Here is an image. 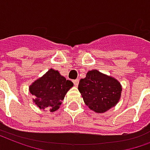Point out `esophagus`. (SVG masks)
<instances>
[{
	"label": "esophagus",
	"instance_id": "esophagus-1",
	"mask_svg": "<svg viewBox=\"0 0 150 150\" xmlns=\"http://www.w3.org/2000/svg\"><path fill=\"white\" fill-rule=\"evenodd\" d=\"M73 82H74V84L75 86H77L78 85V83H79V81L78 80H74V81H73Z\"/></svg>",
	"mask_w": 150,
	"mask_h": 150
}]
</instances>
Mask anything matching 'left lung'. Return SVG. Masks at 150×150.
Instances as JSON below:
<instances>
[{
  "label": "left lung",
  "mask_w": 150,
  "mask_h": 150,
  "mask_svg": "<svg viewBox=\"0 0 150 150\" xmlns=\"http://www.w3.org/2000/svg\"><path fill=\"white\" fill-rule=\"evenodd\" d=\"M78 90L89 109L101 113L118 103L122 88L116 79L94 69L80 81Z\"/></svg>",
  "instance_id": "obj_1"
}]
</instances>
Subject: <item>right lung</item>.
<instances>
[{"mask_svg":"<svg viewBox=\"0 0 150 150\" xmlns=\"http://www.w3.org/2000/svg\"><path fill=\"white\" fill-rule=\"evenodd\" d=\"M73 86L72 81L61 76L57 70L50 69L32 83L30 92L36 97L33 102L40 110L47 108L54 112L59 109L67 92Z\"/></svg>","mask_w":150,"mask_h":150,"instance_id":"add662e5","label":"right lung"}]
</instances>
